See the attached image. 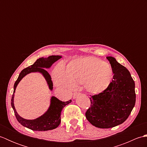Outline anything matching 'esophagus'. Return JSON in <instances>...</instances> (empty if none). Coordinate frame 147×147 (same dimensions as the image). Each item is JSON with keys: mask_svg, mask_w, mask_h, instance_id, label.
I'll return each mask as SVG.
<instances>
[{"mask_svg": "<svg viewBox=\"0 0 147 147\" xmlns=\"http://www.w3.org/2000/svg\"><path fill=\"white\" fill-rule=\"evenodd\" d=\"M78 95H80V93L79 92H76V93H74V95H73V98H75L76 96Z\"/></svg>", "mask_w": 147, "mask_h": 147, "instance_id": "1", "label": "esophagus"}]
</instances>
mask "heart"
<instances>
[{
	"mask_svg": "<svg viewBox=\"0 0 147 147\" xmlns=\"http://www.w3.org/2000/svg\"><path fill=\"white\" fill-rule=\"evenodd\" d=\"M55 85L71 89L85 83L88 92L98 94L108 88L113 78V71L107 62L95 57H85L72 61L65 71L62 65L53 73Z\"/></svg>",
	"mask_w": 147,
	"mask_h": 147,
	"instance_id": "1",
	"label": "heart"
}]
</instances>
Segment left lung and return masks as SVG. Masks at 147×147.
<instances>
[{
	"label": "left lung",
	"mask_w": 147,
	"mask_h": 147,
	"mask_svg": "<svg viewBox=\"0 0 147 147\" xmlns=\"http://www.w3.org/2000/svg\"><path fill=\"white\" fill-rule=\"evenodd\" d=\"M113 71V80L108 88L90 98L91 105L85 115L93 126L111 128L123 123L136 102L135 84L129 71L114 57H106Z\"/></svg>",
	"instance_id": "obj_1"
}]
</instances>
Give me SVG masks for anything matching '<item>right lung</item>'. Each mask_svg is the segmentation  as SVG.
Listing matches in <instances>:
<instances>
[{
    "mask_svg": "<svg viewBox=\"0 0 147 147\" xmlns=\"http://www.w3.org/2000/svg\"><path fill=\"white\" fill-rule=\"evenodd\" d=\"M61 58H62V56L61 55H51L47 58H39L38 59H37L33 65L22 70L17 80L16 81L14 85L13 94H12L11 98V106L13 109L16 117L18 121L23 126L28 127V128L33 131H48L55 129L60 124L61 113L62 109L65 105L71 103V100L67 102H62L59 100L58 98L55 97V96H52L51 99V104H50L48 110L46 111V112H45L41 116L35 119L30 120L21 117L18 114L14 105V96L16 88L18 83L20 82V81L28 74L31 73H36V72L41 73L43 77L45 78L49 89L52 91L53 89V83L51 80V76L48 72L45 69V68H50L55 62L58 61Z\"/></svg>",
    "mask_w": 147,
    "mask_h": 147,
    "instance_id": "add662e5",
    "label": "right lung"
}]
</instances>
